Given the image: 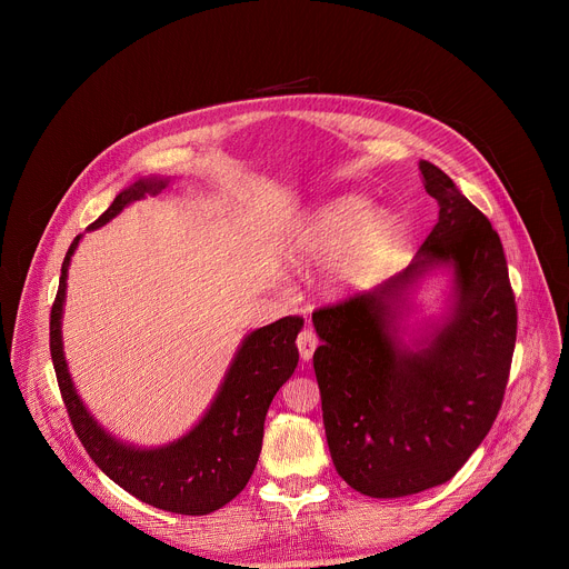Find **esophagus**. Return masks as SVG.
Instances as JSON below:
<instances>
[{
  "instance_id": "obj_1",
  "label": "esophagus",
  "mask_w": 569,
  "mask_h": 569,
  "mask_svg": "<svg viewBox=\"0 0 569 569\" xmlns=\"http://www.w3.org/2000/svg\"><path fill=\"white\" fill-rule=\"evenodd\" d=\"M297 347H299V353H301V360H310L315 349H317V336L310 331V329H303L297 338Z\"/></svg>"
}]
</instances>
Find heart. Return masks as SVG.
<instances>
[{"label":"heart","mask_w":569,"mask_h":569,"mask_svg":"<svg viewBox=\"0 0 569 569\" xmlns=\"http://www.w3.org/2000/svg\"><path fill=\"white\" fill-rule=\"evenodd\" d=\"M400 236L402 224L391 209H371L367 198L347 196L308 213L292 231L286 254L297 268L329 261L327 288L353 295L380 279Z\"/></svg>","instance_id":"obj_1"}]
</instances>
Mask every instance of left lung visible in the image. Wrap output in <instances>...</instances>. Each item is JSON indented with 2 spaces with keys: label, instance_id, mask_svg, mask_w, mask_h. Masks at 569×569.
Wrapping results in <instances>:
<instances>
[{
  "label": "left lung",
  "instance_id": "left-lung-1",
  "mask_svg": "<svg viewBox=\"0 0 569 569\" xmlns=\"http://www.w3.org/2000/svg\"><path fill=\"white\" fill-rule=\"evenodd\" d=\"M419 169L439 222L415 261L376 290L312 312V367L340 477L369 498H405L455 477L489 435L518 329L498 231L430 161ZM451 272L445 315L405 339L409 299Z\"/></svg>",
  "mask_w": 569,
  "mask_h": 569
}]
</instances>
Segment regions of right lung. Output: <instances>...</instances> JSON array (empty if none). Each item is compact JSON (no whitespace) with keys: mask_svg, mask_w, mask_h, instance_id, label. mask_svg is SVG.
Instances as JSON below:
<instances>
[{"mask_svg":"<svg viewBox=\"0 0 569 569\" xmlns=\"http://www.w3.org/2000/svg\"><path fill=\"white\" fill-rule=\"evenodd\" d=\"M167 178H143L123 189L90 224L99 229L128 204L167 189ZM83 233L69 246L60 286L51 308L49 349L71 426L94 463L137 500L171 513L207 516L231 502L250 481L263 443V423L270 402L299 362L297 336L303 319L281 317L242 338L204 417L180 439L139 448L110 435L80 400L62 351V308L67 272Z\"/></svg>","mask_w":569,"mask_h":569,"instance_id":"add662e5","label":"right lung"}]
</instances>
